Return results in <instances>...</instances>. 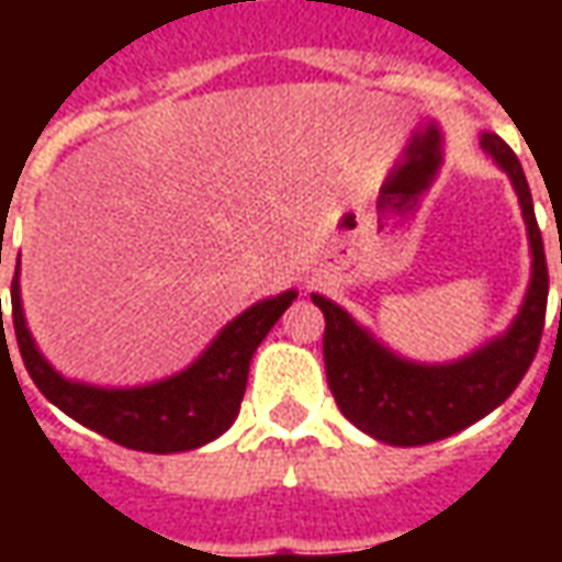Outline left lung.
<instances>
[{
	"label": "left lung",
	"instance_id": "obj_1",
	"mask_svg": "<svg viewBox=\"0 0 562 562\" xmlns=\"http://www.w3.org/2000/svg\"><path fill=\"white\" fill-rule=\"evenodd\" d=\"M482 149L508 173L527 222L532 277L520 313L506 334L451 364H413L355 322L342 306L322 294L313 304L325 313V370L340 413L389 446H427L458 434L494 413L530 370L544 330L548 265L532 195L518 156L499 135L484 132ZM562 322V313H560Z\"/></svg>",
	"mask_w": 562,
	"mask_h": 562
}]
</instances>
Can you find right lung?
<instances>
[{
	"label": "right lung",
	"mask_w": 562,
	"mask_h": 562,
	"mask_svg": "<svg viewBox=\"0 0 562 562\" xmlns=\"http://www.w3.org/2000/svg\"><path fill=\"white\" fill-rule=\"evenodd\" d=\"M20 258L11 282V318L18 334L20 358L56 409L75 418L95 434L114 439L116 446L149 451V454H173L189 448L207 446L234 424L244 401L249 361L258 342L268 337L277 318L292 306L297 292H282L268 301H258L220 330L198 361L180 370L177 376L161 379L138 389H95L83 382L59 376L44 361L32 340L23 304H20ZM2 322V313H0Z\"/></svg>",
	"instance_id": "1"
}]
</instances>
